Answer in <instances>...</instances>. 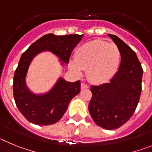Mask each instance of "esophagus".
<instances>
[{
  "label": "esophagus",
  "instance_id": "esophagus-1",
  "mask_svg": "<svg viewBox=\"0 0 152 152\" xmlns=\"http://www.w3.org/2000/svg\"><path fill=\"white\" fill-rule=\"evenodd\" d=\"M80 88H81V89H87V88H89V86L87 84H85V83H81V84H80Z\"/></svg>",
  "mask_w": 152,
  "mask_h": 152
}]
</instances>
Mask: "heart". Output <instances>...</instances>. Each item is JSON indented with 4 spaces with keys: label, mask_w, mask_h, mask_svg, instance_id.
Masks as SVG:
<instances>
[{
    "label": "heart",
    "mask_w": 152,
    "mask_h": 152,
    "mask_svg": "<svg viewBox=\"0 0 152 152\" xmlns=\"http://www.w3.org/2000/svg\"><path fill=\"white\" fill-rule=\"evenodd\" d=\"M120 60L121 53L116 44L97 39L79 47L75 58L70 61V68L77 74L87 68V76L91 81L103 83L117 72Z\"/></svg>",
    "instance_id": "heart-1"
}]
</instances>
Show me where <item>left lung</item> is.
<instances>
[{
	"label": "left lung",
	"instance_id": "obj_1",
	"mask_svg": "<svg viewBox=\"0 0 152 152\" xmlns=\"http://www.w3.org/2000/svg\"><path fill=\"white\" fill-rule=\"evenodd\" d=\"M121 53L119 70L109 83L92 85L88 110L97 126L116 129L132 116L142 92L143 69L135 52L115 35L109 34Z\"/></svg>",
	"mask_w": 152,
	"mask_h": 152
}]
</instances>
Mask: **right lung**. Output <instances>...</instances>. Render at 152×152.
<instances>
[{"instance_id": "add662e5", "label": "right lung", "mask_w": 152, "mask_h": 152, "mask_svg": "<svg viewBox=\"0 0 152 152\" xmlns=\"http://www.w3.org/2000/svg\"><path fill=\"white\" fill-rule=\"evenodd\" d=\"M82 37L83 35L78 34L56 36L49 33L36 40L23 53L13 76V97L20 112L29 122L39 126L57 123L72 98L80 91V80L67 82L59 78L49 93L34 94L27 88L25 80L31 61L39 52L47 50L68 64L72 51Z\"/></svg>"}]
</instances>
